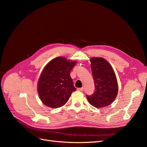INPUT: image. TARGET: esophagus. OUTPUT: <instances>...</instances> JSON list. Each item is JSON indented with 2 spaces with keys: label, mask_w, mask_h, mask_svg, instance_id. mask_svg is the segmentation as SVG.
Instances as JSON below:
<instances>
[{
  "label": "esophagus",
  "mask_w": 147,
  "mask_h": 147,
  "mask_svg": "<svg viewBox=\"0 0 147 147\" xmlns=\"http://www.w3.org/2000/svg\"><path fill=\"white\" fill-rule=\"evenodd\" d=\"M77 90L80 91H83L84 90V88H77Z\"/></svg>",
  "instance_id": "1"
}]
</instances>
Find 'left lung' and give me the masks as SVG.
Masks as SVG:
<instances>
[{
	"mask_svg": "<svg viewBox=\"0 0 147 147\" xmlns=\"http://www.w3.org/2000/svg\"><path fill=\"white\" fill-rule=\"evenodd\" d=\"M90 62L96 88L94 94L86 96L87 99L96 108L108 106L118 94V82L115 71L103 57H93L90 59Z\"/></svg>",
	"mask_w": 147,
	"mask_h": 147,
	"instance_id": "left-lung-1",
	"label": "left lung"
}]
</instances>
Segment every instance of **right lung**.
<instances>
[{"instance_id": "add662e5", "label": "right lung", "mask_w": 147, "mask_h": 147, "mask_svg": "<svg viewBox=\"0 0 147 147\" xmlns=\"http://www.w3.org/2000/svg\"><path fill=\"white\" fill-rule=\"evenodd\" d=\"M76 64L75 61L59 56L45 66L37 84L38 96L43 104L56 109L66 104L72 92L76 90L70 75Z\"/></svg>"}]
</instances>
